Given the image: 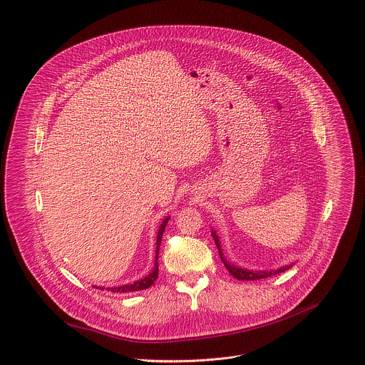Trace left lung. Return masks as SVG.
I'll return each instance as SVG.
<instances>
[{"instance_id": "obj_1", "label": "left lung", "mask_w": 365, "mask_h": 365, "mask_svg": "<svg viewBox=\"0 0 365 365\" xmlns=\"http://www.w3.org/2000/svg\"><path fill=\"white\" fill-rule=\"evenodd\" d=\"M212 235H213L215 242H216V245H217L220 258H221L224 267H225L227 271H228L235 279H238V281H257V279H264V278H268V277H274V275H277V274L285 272L287 269L292 268V265L294 264V262H292L289 265H285V267H281V268H277V269H269V271H252V269H247V268L237 267V265L231 264L230 261H227V258L224 257L222 250H221L219 237H217V234H216L215 230H212Z\"/></svg>"}]
</instances>
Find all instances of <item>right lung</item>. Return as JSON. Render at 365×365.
<instances>
[{"label":"right lung","mask_w":365,"mask_h":365,"mask_svg":"<svg viewBox=\"0 0 365 365\" xmlns=\"http://www.w3.org/2000/svg\"><path fill=\"white\" fill-rule=\"evenodd\" d=\"M169 216L165 217V220L162 221L159 230H158V235H156V251H155V264H153V268L152 271L146 275L145 278L140 279V281H135L134 284H127V285H123V287H113V288H107L110 292H114V293H127V292H137L144 291L148 289L149 287H152L155 284V281L158 279V271H159V267H158V258H159V245H160V241H162V234L165 231V227H166V222L169 221ZM96 288V287H94ZM97 289H101L104 291V287H98Z\"/></svg>","instance_id":"obj_1"}]
</instances>
